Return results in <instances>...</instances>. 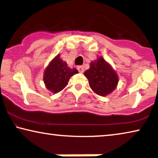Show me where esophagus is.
<instances>
[{
    "mask_svg": "<svg viewBox=\"0 0 158 158\" xmlns=\"http://www.w3.org/2000/svg\"><path fill=\"white\" fill-rule=\"evenodd\" d=\"M77 70L79 71V73H83L84 72V67L83 66H78L77 67Z\"/></svg>",
    "mask_w": 158,
    "mask_h": 158,
    "instance_id": "esophagus-1",
    "label": "esophagus"
}]
</instances>
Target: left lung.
I'll return each mask as SVG.
<instances>
[{"label":"left lung","mask_w":158,"mask_h":158,"mask_svg":"<svg viewBox=\"0 0 158 158\" xmlns=\"http://www.w3.org/2000/svg\"><path fill=\"white\" fill-rule=\"evenodd\" d=\"M84 75L89 80L92 91L101 97L111 94L119 81L115 70L102 56L91 61L90 68L84 73Z\"/></svg>","instance_id":"obj_1"}]
</instances>
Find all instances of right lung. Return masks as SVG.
Segmentation results:
<instances>
[{
  "mask_svg": "<svg viewBox=\"0 0 158 158\" xmlns=\"http://www.w3.org/2000/svg\"><path fill=\"white\" fill-rule=\"evenodd\" d=\"M78 73L75 68H70L67 63L57 54L48 66L44 73V82L46 88L53 94L59 93L67 86L70 77Z\"/></svg>",
  "mask_w": 158,
  "mask_h": 158,
  "instance_id": "obj_1",
  "label": "right lung"
}]
</instances>
